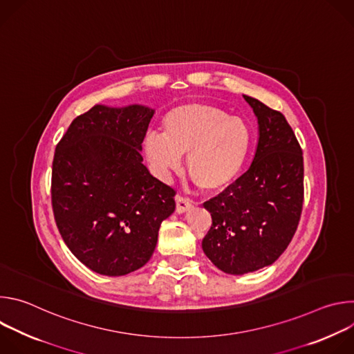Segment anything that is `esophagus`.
<instances>
[{
  "label": "esophagus",
  "instance_id": "34e87169",
  "mask_svg": "<svg viewBox=\"0 0 354 354\" xmlns=\"http://www.w3.org/2000/svg\"><path fill=\"white\" fill-rule=\"evenodd\" d=\"M175 201H176V213H179V214L186 213V212H189L193 207L192 201L187 197H183L180 194H176Z\"/></svg>",
  "mask_w": 354,
  "mask_h": 354
}]
</instances>
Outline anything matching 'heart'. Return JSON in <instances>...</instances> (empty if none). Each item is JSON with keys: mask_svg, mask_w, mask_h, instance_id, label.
<instances>
[{"mask_svg": "<svg viewBox=\"0 0 354 354\" xmlns=\"http://www.w3.org/2000/svg\"><path fill=\"white\" fill-rule=\"evenodd\" d=\"M164 134L149 133L145 157L156 172L168 178L187 156L190 179L205 192H221L242 174L252 148V131L223 109L189 102L171 109L162 120Z\"/></svg>", "mask_w": 354, "mask_h": 354, "instance_id": "heart-1", "label": "heart"}]
</instances>
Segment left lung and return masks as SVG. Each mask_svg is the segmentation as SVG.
Wrapping results in <instances>:
<instances>
[{
  "label": "left lung",
  "instance_id": "8db88e82",
  "mask_svg": "<svg viewBox=\"0 0 354 354\" xmlns=\"http://www.w3.org/2000/svg\"><path fill=\"white\" fill-rule=\"evenodd\" d=\"M259 124L249 169L203 203L212 227L201 241L206 257L228 274L272 265L291 242L304 203V158L283 113L243 95Z\"/></svg>",
  "mask_w": 354,
  "mask_h": 354
}]
</instances>
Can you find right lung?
Wrapping results in <instances>:
<instances>
[{"mask_svg": "<svg viewBox=\"0 0 354 354\" xmlns=\"http://www.w3.org/2000/svg\"><path fill=\"white\" fill-rule=\"evenodd\" d=\"M154 111L96 105L77 116L56 147L52 207L60 235L91 270L124 276L153 257L175 189L140 154Z\"/></svg>", "mask_w": 354, "mask_h": 354, "instance_id": "add662e5", "label": "right lung"}]
</instances>
